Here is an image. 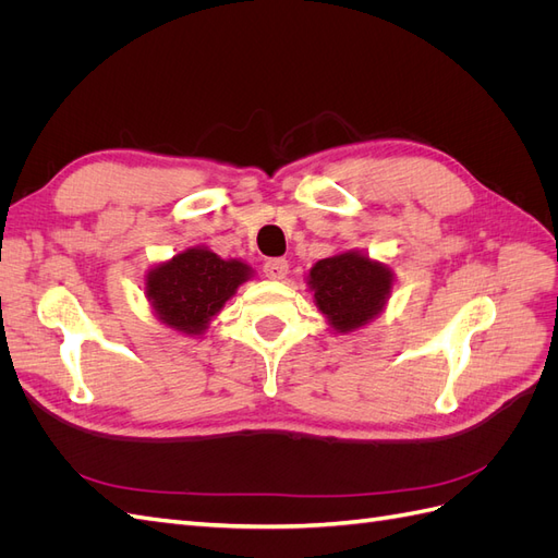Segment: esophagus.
<instances>
[{
    "instance_id": "obj_1",
    "label": "esophagus",
    "mask_w": 558,
    "mask_h": 558,
    "mask_svg": "<svg viewBox=\"0 0 558 558\" xmlns=\"http://www.w3.org/2000/svg\"><path fill=\"white\" fill-rule=\"evenodd\" d=\"M263 272H265V277L279 281V279H283L286 275H289V260H283V258H269V260H265V265H263Z\"/></svg>"
}]
</instances>
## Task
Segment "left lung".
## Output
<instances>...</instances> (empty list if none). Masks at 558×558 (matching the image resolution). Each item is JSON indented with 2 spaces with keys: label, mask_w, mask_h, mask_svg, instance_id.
Wrapping results in <instances>:
<instances>
[{
  "label": "left lung",
  "mask_w": 558,
  "mask_h": 558,
  "mask_svg": "<svg viewBox=\"0 0 558 558\" xmlns=\"http://www.w3.org/2000/svg\"><path fill=\"white\" fill-rule=\"evenodd\" d=\"M391 267L361 251H342L318 260L307 275L318 312L337 332H353L377 318L393 289Z\"/></svg>",
  "instance_id": "obj_1"
}]
</instances>
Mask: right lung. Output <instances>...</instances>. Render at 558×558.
Segmentation results:
<instances>
[{
    "label": "right lung",
    "mask_w": 558,
    "mask_h": 558,
    "mask_svg": "<svg viewBox=\"0 0 558 558\" xmlns=\"http://www.w3.org/2000/svg\"><path fill=\"white\" fill-rule=\"evenodd\" d=\"M251 277V265L226 260L207 246H191L150 267L144 291L160 324L183 335H202Z\"/></svg>",
    "instance_id": "1"
}]
</instances>
